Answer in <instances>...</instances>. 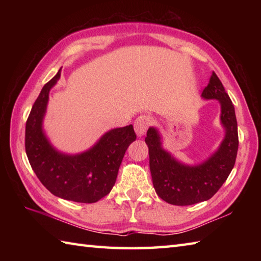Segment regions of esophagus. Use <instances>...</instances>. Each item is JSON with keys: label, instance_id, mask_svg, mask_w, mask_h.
Segmentation results:
<instances>
[{"label": "esophagus", "instance_id": "obj_1", "mask_svg": "<svg viewBox=\"0 0 261 261\" xmlns=\"http://www.w3.org/2000/svg\"><path fill=\"white\" fill-rule=\"evenodd\" d=\"M151 123H152V119L149 115L143 114V115L138 116L137 120L135 121V130L137 132L138 137H142L145 135L148 130V127L151 125Z\"/></svg>", "mask_w": 261, "mask_h": 261}]
</instances>
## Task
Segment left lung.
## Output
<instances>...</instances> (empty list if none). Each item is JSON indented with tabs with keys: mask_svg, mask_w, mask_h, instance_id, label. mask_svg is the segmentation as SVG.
Listing matches in <instances>:
<instances>
[{
	"mask_svg": "<svg viewBox=\"0 0 261 261\" xmlns=\"http://www.w3.org/2000/svg\"><path fill=\"white\" fill-rule=\"evenodd\" d=\"M202 96L219 99L221 122L225 127V138L219 150L206 162L198 166L176 162L162 148L158 131L153 127L147 131L146 143L153 187L160 198L173 205L184 206L207 201L223 185L236 164L239 138L234 107L214 71Z\"/></svg>",
	"mask_w": 261,
	"mask_h": 261,
	"instance_id": "1",
	"label": "left lung"
}]
</instances>
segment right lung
Here are the masks:
<instances>
[{
	"label": "right lung",
	"instance_id": "right-lung-1",
	"mask_svg": "<svg viewBox=\"0 0 261 261\" xmlns=\"http://www.w3.org/2000/svg\"><path fill=\"white\" fill-rule=\"evenodd\" d=\"M60 77H53L37 97L25 123V152L31 167L55 196L79 203H95L112 190L124 153L137 139L132 124L105 134L95 146L75 156L55 150L42 132L50 88Z\"/></svg>",
	"mask_w": 261,
	"mask_h": 261
}]
</instances>
